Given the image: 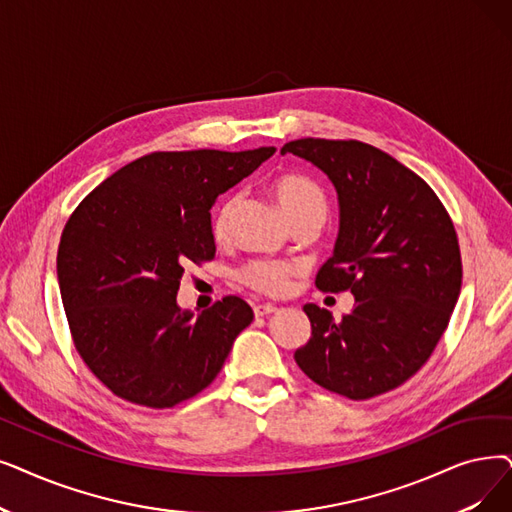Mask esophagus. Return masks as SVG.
<instances>
[{
	"label": "esophagus",
	"instance_id": "34e87169",
	"mask_svg": "<svg viewBox=\"0 0 512 512\" xmlns=\"http://www.w3.org/2000/svg\"><path fill=\"white\" fill-rule=\"evenodd\" d=\"M278 307L272 305V303H261L255 307V316L257 318H263V316H270V314H276Z\"/></svg>",
	"mask_w": 512,
	"mask_h": 512
}]
</instances>
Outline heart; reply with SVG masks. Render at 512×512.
Listing matches in <instances>:
<instances>
[{"label":"heart","mask_w":512,"mask_h":512,"mask_svg":"<svg viewBox=\"0 0 512 512\" xmlns=\"http://www.w3.org/2000/svg\"><path fill=\"white\" fill-rule=\"evenodd\" d=\"M272 194L280 209L284 211L286 219H291L299 213L322 209L326 211V196L324 192L314 184L305 180L301 175H280L272 182ZM236 207V198H226L224 205L219 207L215 215L213 232L217 238H224L230 228V219ZM293 268L288 263L280 261H253L247 270L242 272V280L257 288L259 293L265 295H280L286 291L288 286V274Z\"/></svg>","instance_id":"heart-1"}]
</instances>
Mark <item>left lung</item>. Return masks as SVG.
Here are the masks:
<instances>
[{
  "instance_id": "left-lung-1",
  "label": "left lung",
  "mask_w": 512,
  "mask_h": 512,
  "mask_svg": "<svg viewBox=\"0 0 512 512\" xmlns=\"http://www.w3.org/2000/svg\"><path fill=\"white\" fill-rule=\"evenodd\" d=\"M318 167L339 198V234L316 284L351 291L341 322L303 305L311 339L295 362L320 387L368 399L406 383L448 328L462 284L458 238L429 184L358 140L303 138L280 150Z\"/></svg>"
}]
</instances>
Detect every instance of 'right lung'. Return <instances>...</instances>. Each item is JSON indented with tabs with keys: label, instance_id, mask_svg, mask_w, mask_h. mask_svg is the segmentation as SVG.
<instances>
[{
	"label": "right lung",
	"instance_id": "obj_1",
	"mask_svg": "<svg viewBox=\"0 0 512 512\" xmlns=\"http://www.w3.org/2000/svg\"><path fill=\"white\" fill-rule=\"evenodd\" d=\"M276 152H152L110 177L66 221L58 286L75 347L115 395L171 408L213 383L253 309L177 305L190 263L215 255L211 207Z\"/></svg>",
	"mask_w": 512,
	"mask_h": 512
}]
</instances>
